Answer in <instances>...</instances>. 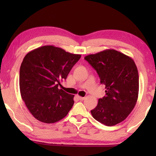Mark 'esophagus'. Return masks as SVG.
Masks as SVG:
<instances>
[{
	"label": "esophagus",
	"mask_w": 156,
	"mask_h": 156,
	"mask_svg": "<svg viewBox=\"0 0 156 156\" xmlns=\"http://www.w3.org/2000/svg\"><path fill=\"white\" fill-rule=\"evenodd\" d=\"M77 98L80 100H83L84 99V97H81V96H77Z\"/></svg>",
	"instance_id": "esophagus-1"
}]
</instances>
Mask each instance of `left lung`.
Segmentation results:
<instances>
[{
    "instance_id": "1",
    "label": "left lung",
    "mask_w": 156,
    "mask_h": 156,
    "mask_svg": "<svg viewBox=\"0 0 156 156\" xmlns=\"http://www.w3.org/2000/svg\"><path fill=\"white\" fill-rule=\"evenodd\" d=\"M105 85L106 96L91 111L95 120L107 126L122 122L136 104L139 76L133 60L114 49H106L84 57Z\"/></svg>"
}]
</instances>
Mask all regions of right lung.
I'll return each instance as SVG.
<instances>
[{"mask_svg":"<svg viewBox=\"0 0 156 156\" xmlns=\"http://www.w3.org/2000/svg\"><path fill=\"white\" fill-rule=\"evenodd\" d=\"M80 57L53 45L38 47L25 56L20 68V91L36 119L50 124L67 115L74 96L59 89L58 85Z\"/></svg>","mask_w":156,"mask_h":156,"instance_id":"1","label":"right lung"}]
</instances>
